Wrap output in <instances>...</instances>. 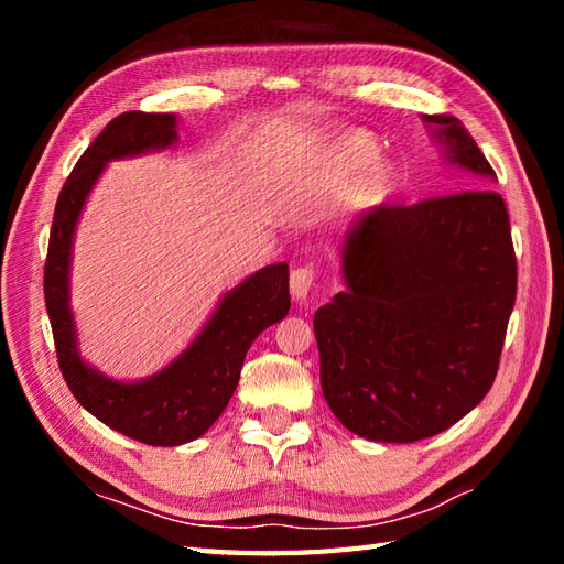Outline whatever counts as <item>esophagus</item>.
<instances>
[{
    "mask_svg": "<svg viewBox=\"0 0 564 564\" xmlns=\"http://www.w3.org/2000/svg\"><path fill=\"white\" fill-rule=\"evenodd\" d=\"M315 271L310 267H297L291 271V295L295 301H305L310 289H313Z\"/></svg>",
    "mask_w": 564,
    "mask_h": 564,
    "instance_id": "esophagus-1",
    "label": "esophagus"
}]
</instances>
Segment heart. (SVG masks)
<instances>
[{
  "label": "heart",
  "mask_w": 564,
  "mask_h": 564,
  "mask_svg": "<svg viewBox=\"0 0 564 564\" xmlns=\"http://www.w3.org/2000/svg\"><path fill=\"white\" fill-rule=\"evenodd\" d=\"M329 174L344 184L349 182V196L356 206H378L398 184V164L390 154L378 150L373 135L364 130L344 133L327 148Z\"/></svg>",
  "instance_id": "obj_1"
}]
</instances>
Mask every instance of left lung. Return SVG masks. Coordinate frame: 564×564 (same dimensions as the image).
Listing matches in <instances>:
<instances>
[{
	"label": "left lung",
	"instance_id": "1",
	"mask_svg": "<svg viewBox=\"0 0 564 564\" xmlns=\"http://www.w3.org/2000/svg\"><path fill=\"white\" fill-rule=\"evenodd\" d=\"M443 162L497 182L455 116H422ZM346 291L315 313L319 386L351 434L436 436L489 392L517 301L509 213L492 188L378 206L346 227Z\"/></svg>",
	"mask_w": 564,
	"mask_h": 564
}]
</instances>
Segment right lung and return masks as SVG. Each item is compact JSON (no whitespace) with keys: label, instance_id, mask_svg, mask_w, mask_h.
<instances>
[{"label":"right lung","instance_id":"1","mask_svg":"<svg viewBox=\"0 0 564 564\" xmlns=\"http://www.w3.org/2000/svg\"><path fill=\"white\" fill-rule=\"evenodd\" d=\"M176 142V113L126 111L113 118L59 191L45 259V307L72 394L99 422L148 446H182L206 434L235 394L251 341L291 310L289 263L279 261L225 291L206 325L158 373L118 380L82 356L69 273L84 206L109 162L170 150Z\"/></svg>","mask_w":564,"mask_h":564}]
</instances>
